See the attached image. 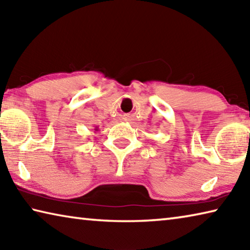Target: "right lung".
<instances>
[{
  "mask_svg": "<svg viewBox=\"0 0 250 250\" xmlns=\"http://www.w3.org/2000/svg\"><path fill=\"white\" fill-rule=\"evenodd\" d=\"M95 130H96V131H98V128H96V129H95Z\"/></svg>",
  "mask_w": 250,
  "mask_h": 250,
  "instance_id": "obj_1",
  "label": "right lung"
}]
</instances>
